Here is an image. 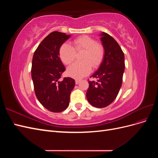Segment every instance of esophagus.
<instances>
[{"instance_id": "esophagus-1", "label": "esophagus", "mask_w": 158, "mask_h": 158, "mask_svg": "<svg viewBox=\"0 0 158 158\" xmlns=\"http://www.w3.org/2000/svg\"><path fill=\"white\" fill-rule=\"evenodd\" d=\"M80 80H75L76 84H78L80 83Z\"/></svg>"}]
</instances>
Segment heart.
<instances>
[{
    "label": "heart",
    "instance_id": "1",
    "mask_svg": "<svg viewBox=\"0 0 158 158\" xmlns=\"http://www.w3.org/2000/svg\"><path fill=\"white\" fill-rule=\"evenodd\" d=\"M74 47L64 43L59 49V56L62 62L66 65L74 60L76 52L82 51L81 59L67 69L69 76L74 78H81L88 75L93 68H98L104 58L105 48L103 45L97 43L94 38L88 35H82L73 40Z\"/></svg>",
    "mask_w": 158,
    "mask_h": 158
}]
</instances>
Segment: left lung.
I'll list each match as a JSON object with an SVG mask.
<instances>
[{
	"instance_id": "obj_1",
	"label": "left lung",
	"mask_w": 158,
	"mask_h": 158,
	"mask_svg": "<svg viewBox=\"0 0 158 158\" xmlns=\"http://www.w3.org/2000/svg\"><path fill=\"white\" fill-rule=\"evenodd\" d=\"M101 40L105 55L99 69L91 76L98 82L89 80L86 97L92 106L102 108L111 104L119 92L125 70V56L118 43L108 33L103 32Z\"/></svg>"
}]
</instances>
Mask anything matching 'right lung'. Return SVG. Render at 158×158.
Masks as SVG:
<instances>
[{"label": "right lung", "instance_id": "1", "mask_svg": "<svg viewBox=\"0 0 158 158\" xmlns=\"http://www.w3.org/2000/svg\"><path fill=\"white\" fill-rule=\"evenodd\" d=\"M70 35L53 31L37 47L33 56L31 78L36 97L40 103L54 113L68 107L75 80L70 77L60 80L66 70L59 57V49Z\"/></svg>", "mask_w": 158, "mask_h": 158}]
</instances>
